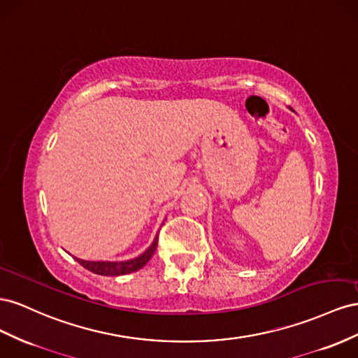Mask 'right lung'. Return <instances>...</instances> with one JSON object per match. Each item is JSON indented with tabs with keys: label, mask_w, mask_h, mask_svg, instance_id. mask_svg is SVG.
<instances>
[{
	"label": "right lung",
	"mask_w": 358,
	"mask_h": 358,
	"mask_svg": "<svg viewBox=\"0 0 358 358\" xmlns=\"http://www.w3.org/2000/svg\"><path fill=\"white\" fill-rule=\"evenodd\" d=\"M157 241H159V232L156 234L155 240H152L151 246L144 252L141 253L139 257L134 259H127V261H85V259H79L76 261L83 265L84 268L93 271L100 275H122V274H129L141 270L144 265L151 259L152 253H155L157 248Z\"/></svg>",
	"instance_id": "1"
}]
</instances>
